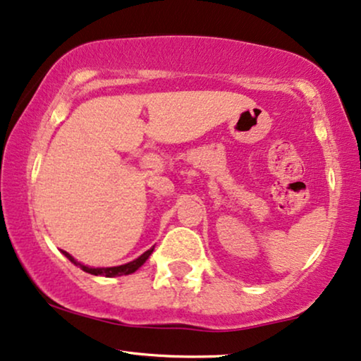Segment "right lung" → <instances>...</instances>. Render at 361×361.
I'll return each mask as SVG.
<instances>
[{
	"label": "right lung",
	"mask_w": 361,
	"mask_h": 361,
	"mask_svg": "<svg viewBox=\"0 0 361 361\" xmlns=\"http://www.w3.org/2000/svg\"><path fill=\"white\" fill-rule=\"evenodd\" d=\"M152 251H154V248H151V250L145 251V253H142V255L140 256V258H136L135 261H130V263H126V264H121V266H113V268H90V266H85V264L78 263V261L73 259L72 256L67 253V251H62V253L66 255L67 258L71 259L73 264L78 266V268L83 269V271H85V273H88V274H95V276H105V278H115V276H126V274H131V273H135V271H136L137 268H141V266L146 263V259L149 258Z\"/></svg>",
	"instance_id": "obj_1"
}]
</instances>
